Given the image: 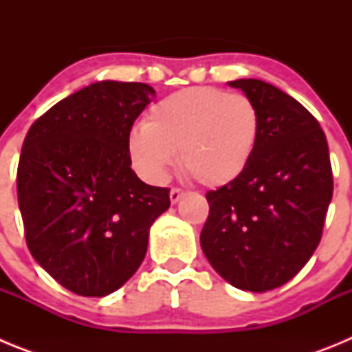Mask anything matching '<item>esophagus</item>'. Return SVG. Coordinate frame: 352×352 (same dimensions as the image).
Segmentation results:
<instances>
[{
  "label": "esophagus",
  "mask_w": 352,
  "mask_h": 352,
  "mask_svg": "<svg viewBox=\"0 0 352 352\" xmlns=\"http://www.w3.org/2000/svg\"><path fill=\"white\" fill-rule=\"evenodd\" d=\"M186 192L185 190H182V188H178V186H174V188H170V192H169V199H170V203H178L179 199L183 197V195H185Z\"/></svg>",
  "instance_id": "34e87169"
}]
</instances>
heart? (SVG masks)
I'll use <instances>...</instances> for the list:
<instances>
[{"label": "heart", "instance_id": "1", "mask_svg": "<svg viewBox=\"0 0 352 352\" xmlns=\"http://www.w3.org/2000/svg\"><path fill=\"white\" fill-rule=\"evenodd\" d=\"M261 116L243 93L214 86L176 91L149 109L132 130L129 153L142 178L162 182L179 153V166L204 186L234 182L250 164L259 141Z\"/></svg>", "mask_w": 352, "mask_h": 352}]
</instances>
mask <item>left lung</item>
Returning a JSON list of instances; mask_svg holds the SVG:
<instances>
[{
  "label": "left lung",
  "instance_id": "left-lung-1",
  "mask_svg": "<svg viewBox=\"0 0 352 352\" xmlns=\"http://www.w3.org/2000/svg\"><path fill=\"white\" fill-rule=\"evenodd\" d=\"M256 102L259 141L234 182L206 194L201 247L222 278L243 291L280 287L309 263L333 195L328 142L292 96L259 79L229 82Z\"/></svg>",
  "mask_w": 352,
  "mask_h": 352
}]
</instances>
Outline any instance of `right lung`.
<instances>
[{"mask_svg":"<svg viewBox=\"0 0 352 352\" xmlns=\"http://www.w3.org/2000/svg\"><path fill=\"white\" fill-rule=\"evenodd\" d=\"M155 98L144 82L102 80L31 125L17 167V199L31 256L79 296H107L138 272L149 227L169 188L132 170L133 121Z\"/></svg>","mask_w":352,"mask_h":352,"instance_id":"1","label":"right lung"}]
</instances>
